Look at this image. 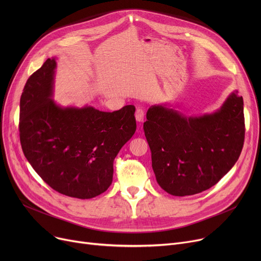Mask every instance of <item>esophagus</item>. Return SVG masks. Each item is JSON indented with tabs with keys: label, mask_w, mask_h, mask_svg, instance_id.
I'll use <instances>...</instances> for the list:
<instances>
[{
	"label": "esophagus",
	"mask_w": 261,
	"mask_h": 261,
	"mask_svg": "<svg viewBox=\"0 0 261 261\" xmlns=\"http://www.w3.org/2000/svg\"><path fill=\"white\" fill-rule=\"evenodd\" d=\"M135 119L138 120L139 122H143L144 121V119H145V112H144V110L143 109H136V111H135Z\"/></svg>",
	"instance_id": "34e87169"
}]
</instances>
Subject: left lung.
Instances as JSON below:
<instances>
[{"mask_svg":"<svg viewBox=\"0 0 261 261\" xmlns=\"http://www.w3.org/2000/svg\"><path fill=\"white\" fill-rule=\"evenodd\" d=\"M144 131L156 182L166 193L191 196L217 184L239 159L244 142L243 98L232 92L212 114L185 116L151 106Z\"/></svg>","mask_w":261,"mask_h":261,"instance_id":"1","label":"left lung"}]
</instances>
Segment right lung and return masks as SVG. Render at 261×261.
Segmentation results:
<instances>
[{"mask_svg":"<svg viewBox=\"0 0 261 261\" xmlns=\"http://www.w3.org/2000/svg\"><path fill=\"white\" fill-rule=\"evenodd\" d=\"M56 58L26 81L20 99V141L25 158L58 193L91 199L110 187L113 162L135 133V107L102 112L91 106L61 107L53 100Z\"/></svg>","mask_w":261,"mask_h":261,"instance_id":"right-lung-1","label":"right lung"}]
</instances>
